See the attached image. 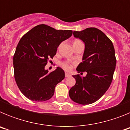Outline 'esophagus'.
Returning a JSON list of instances; mask_svg holds the SVG:
<instances>
[{"label": "esophagus", "instance_id": "34e87169", "mask_svg": "<svg viewBox=\"0 0 130 130\" xmlns=\"http://www.w3.org/2000/svg\"><path fill=\"white\" fill-rule=\"evenodd\" d=\"M70 75H71L70 74L68 73V72H66V73H65V76H66V77H70Z\"/></svg>", "mask_w": 130, "mask_h": 130}]
</instances>
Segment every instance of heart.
<instances>
[{"label": "heart", "instance_id": "1", "mask_svg": "<svg viewBox=\"0 0 130 130\" xmlns=\"http://www.w3.org/2000/svg\"><path fill=\"white\" fill-rule=\"evenodd\" d=\"M75 41H78V40H75ZM62 67L64 68V69H66V70H70L71 69V66L67 62L63 63V64H62Z\"/></svg>", "mask_w": 130, "mask_h": 130}]
</instances>
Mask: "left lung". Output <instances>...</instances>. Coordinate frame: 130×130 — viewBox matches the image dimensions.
I'll list each match as a JSON object with an SVG mask.
<instances>
[{
	"instance_id": "8db88e82",
	"label": "left lung",
	"mask_w": 130,
	"mask_h": 130,
	"mask_svg": "<svg viewBox=\"0 0 130 130\" xmlns=\"http://www.w3.org/2000/svg\"><path fill=\"white\" fill-rule=\"evenodd\" d=\"M73 34L85 43L83 62L76 70L87 74L83 77L72 75L76 83L70 88L69 96L77 104H92L105 94L112 82L117 63L114 46L109 38L96 28L73 31Z\"/></svg>"
}]
</instances>
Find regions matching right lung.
<instances>
[{
    "label": "right lung",
    "mask_w": 130,
    "mask_h": 130,
    "mask_svg": "<svg viewBox=\"0 0 130 130\" xmlns=\"http://www.w3.org/2000/svg\"><path fill=\"white\" fill-rule=\"evenodd\" d=\"M70 30H56L45 25L34 26L21 38L13 56L16 83L23 94L30 100L44 102L53 96L55 88L65 77L57 67L49 73L45 69L57 48L72 35Z\"/></svg>",
    "instance_id": "add662e5"
}]
</instances>
